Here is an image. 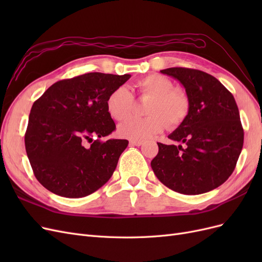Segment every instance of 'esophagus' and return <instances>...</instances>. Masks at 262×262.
<instances>
[{
	"instance_id": "obj_1",
	"label": "esophagus",
	"mask_w": 262,
	"mask_h": 262,
	"mask_svg": "<svg viewBox=\"0 0 262 262\" xmlns=\"http://www.w3.org/2000/svg\"><path fill=\"white\" fill-rule=\"evenodd\" d=\"M130 144L133 145V146H141L142 144H143V141H141V140H131L130 141Z\"/></svg>"
}]
</instances>
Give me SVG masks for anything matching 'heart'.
I'll list each match as a JSON object with an SVG mask.
<instances>
[{"label":"heart","instance_id":"b5f03b06","mask_svg":"<svg viewBox=\"0 0 262 262\" xmlns=\"http://www.w3.org/2000/svg\"><path fill=\"white\" fill-rule=\"evenodd\" d=\"M139 96L149 99L145 118L133 117L119 125V134L131 140H145L161 133L168 126H177L184 122L190 110L188 94L182 89H175L168 77L150 74L138 83ZM109 116L117 121L128 118L134 109V98L129 90L120 86L110 93L106 101Z\"/></svg>","mask_w":262,"mask_h":262}]
</instances>
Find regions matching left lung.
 Segmentation results:
<instances>
[{
  "label": "left lung",
  "instance_id": "obj_1",
  "mask_svg": "<svg viewBox=\"0 0 262 262\" xmlns=\"http://www.w3.org/2000/svg\"><path fill=\"white\" fill-rule=\"evenodd\" d=\"M161 73L176 78L190 100L186 120L168 138L182 145L158 144L150 162L156 177L182 194H201L217 188L235 169L244 144L238 107L231 92L199 70L169 68Z\"/></svg>",
  "mask_w": 262,
  "mask_h": 262
}]
</instances>
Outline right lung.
I'll list each match as a JSON object with an SVG mask.
<instances>
[{
  "mask_svg": "<svg viewBox=\"0 0 262 262\" xmlns=\"http://www.w3.org/2000/svg\"><path fill=\"white\" fill-rule=\"evenodd\" d=\"M130 74L86 73L51 85L30 110L25 147L37 180L49 191L82 198L113 176L126 140L105 138L116 130L106 107Z\"/></svg>",
  "mask_w": 262,
  "mask_h": 262,
  "instance_id": "right-lung-1",
  "label": "right lung"
}]
</instances>
